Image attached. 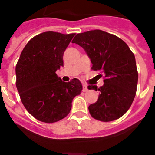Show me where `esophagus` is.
<instances>
[{"mask_svg":"<svg viewBox=\"0 0 155 155\" xmlns=\"http://www.w3.org/2000/svg\"><path fill=\"white\" fill-rule=\"evenodd\" d=\"M82 86H83V89H82V91H83L84 92L87 91L88 90V88H87V84H83V85H82Z\"/></svg>","mask_w":155,"mask_h":155,"instance_id":"esophagus-1","label":"esophagus"}]
</instances>
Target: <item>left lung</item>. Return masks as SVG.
<instances>
[{"instance_id":"1","label":"left lung","mask_w":155,"mask_h":155,"mask_svg":"<svg viewBox=\"0 0 155 155\" xmlns=\"http://www.w3.org/2000/svg\"><path fill=\"white\" fill-rule=\"evenodd\" d=\"M72 43L84 48L94 71L104 74L103 86L87 87L99 91L97 101L88 107L91 117L104 122L120 118L130 108L137 91L138 74L134 54L123 40L101 30L78 34Z\"/></svg>"}]
</instances>
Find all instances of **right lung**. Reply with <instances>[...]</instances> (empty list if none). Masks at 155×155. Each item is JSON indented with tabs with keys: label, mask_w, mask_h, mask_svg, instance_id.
I'll return each mask as SVG.
<instances>
[{
	"label": "right lung",
	"mask_w": 155,
	"mask_h": 155,
	"mask_svg": "<svg viewBox=\"0 0 155 155\" xmlns=\"http://www.w3.org/2000/svg\"><path fill=\"white\" fill-rule=\"evenodd\" d=\"M75 34L47 31L30 40L17 63L16 86L28 112L37 120L54 123L70 113L82 85L77 78L62 81L57 70L64 66L63 55Z\"/></svg>",
	"instance_id": "add662e5"
}]
</instances>
